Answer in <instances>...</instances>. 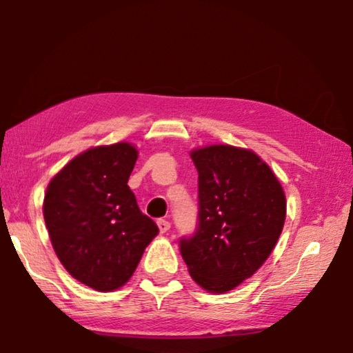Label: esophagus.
I'll return each mask as SVG.
<instances>
[{
  "mask_svg": "<svg viewBox=\"0 0 353 353\" xmlns=\"http://www.w3.org/2000/svg\"><path fill=\"white\" fill-rule=\"evenodd\" d=\"M157 228H159V231L162 234H165L168 229H170V223H168L167 219H159V221H157Z\"/></svg>",
  "mask_w": 353,
  "mask_h": 353,
  "instance_id": "esophagus-1",
  "label": "esophagus"
}]
</instances>
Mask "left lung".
I'll list each match as a JSON object with an SVG mask.
<instances>
[{"label": "left lung", "mask_w": 353, "mask_h": 353, "mask_svg": "<svg viewBox=\"0 0 353 353\" xmlns=\"http://www.w3.org/2000/svg\"><path fill=\"white\" fill-rule=\"evenodd\" d=\"M199 173V226L180 252L194 282L226 293L261 268L287 216L283 188L256 152L231 145L191 151Z\"/></svg>", "instance_id": "left-lung-1"}]
</instances>
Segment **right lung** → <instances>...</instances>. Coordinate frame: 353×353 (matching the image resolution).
<instances>
[{"mask_svg": "<svg viewBox=\"0 0 353 353\" xmlns=\"http://www.w3.org/2000/svg\"><path fill=\"white\" fill-rule=\"evenodd\" d=\"M137 157L127 141L89 148L46 189L43 214L55 254L71 277L97 291L129 282L159 232L127 185Z\"/></svg>", "mask_w": 353, "mask_h": 353, "instance_id": "obj_1", "label": "right lung"}]
</instances>
